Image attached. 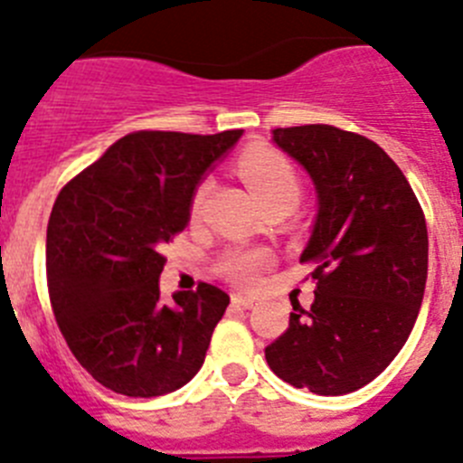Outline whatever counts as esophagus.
Returning <instances> with one entry per match:
<instances>
[{
	"instance_id": "obj_1",
	"label": "esophagus",
	"mask_w": 463,
	"mask_h": 463,
	"mask_svg": "<svg viewBox=\"0 0 463 463\" xmlns=\"http://www.w3.org/2000/svg\"><path fill=\"white\" fill-rule=\"evenodd\" d=\"M232 300H234L236 305H241V307H245V309L254 307V303H257V300H254V298H248V296H241V294L232 296Z\"/></svg>"
}]
</instances>
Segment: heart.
Instances as JSON below:
<instances>
[{"instance_id":"b5f03b06","label":"heart","mask_w":463,"mask_h":463,"mask_svg":"<svg viewBox=\"0 0 463 463\" xmlns=\"http://www.w3.org/2000/svg\"><path fill=\"white\" fill-rule=\"evenodd\" d=\"M239 174L264 209H270V206L294 209L303 193L300 176L289 158H284L278 151H269V148L248 151L239 160ZM206 194H209V181H202L190 199V213L199 215ZM269 264V250H227L218 260V273L229 282L250 287L257 282L260 273Z\"/></svg>"}]
</instances>
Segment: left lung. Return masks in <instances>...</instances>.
I'll list each match as a JSON object with an SVG mask.
<instances>
[{"label":"left lung","mask_w":463,"mask_h":463,"mask_svg":"<svg viewBox=\"0 0 463 463\" xmlns=\"http://www.w3.org/2000/svg\"><path fill=\"white\" fill-rule=\"evenodd\" d=\"M309 172L319 215L300 264L315 303H294L289 328L266 346L270 370L315 395L374 381L406 345L427 282V222L395 160L358 133L326 124L275 128Z\"/></svg>","instance_id":"obj_1"}]
</instances>
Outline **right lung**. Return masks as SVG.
Segmentation results:
<instances>
[{"label": "right lung", "mask_w": 463, "mask_h": 463, "mask_svg": "<svg viewBox=\"0 0 463 463\" xmlns=\"http://www.w3.org/2000/svg\"><path fill=\"white\" fill-rule=\"evenodd\" d=\"M243 130H137L73 176L48 222L54 319L78 363L126 397H158L202 367L229 296L213 284L163 303V245L190 220L194 185Z\"/></svg>", "instance_id": "obj_1"}]
</instances>
